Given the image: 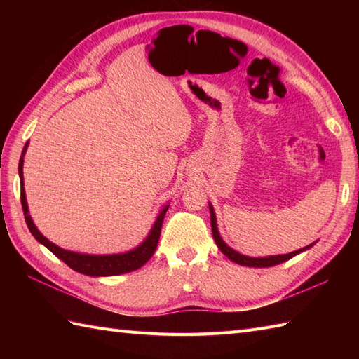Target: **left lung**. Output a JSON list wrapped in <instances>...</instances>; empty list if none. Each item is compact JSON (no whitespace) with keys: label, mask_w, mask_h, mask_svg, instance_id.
<instances>
[{"label":"left lung","mask_w":359,"mask_h":359,"mask_svg":"<svg viewBox=\"0 0 359 359\" xmlns=\"http://www.w3.org/2000/svg\"><path fill=\"white\" fill-rule=\"evenodd\" d=\"M210 215H211V231H212V238H215L216 245L219 247V250L222 251V253L230 259V261L239 264V265H245V266H259V269H262V266H273V265H278L288 261V259H292L293 256L302 253V251L309 250L310 247L315 245L313 243H310V245L299 248L296 251H292V253L288 255H278V256H266V257H250V256H243L238 251L233 250L231 247H228L226 243L224 242V239L220 238L219 230H217V222H216V215H215V210H212V205L210 203Z\"/></svg>","instance_id":"1"}]
</instances>
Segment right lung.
Returning a JSON list of instances; mask_svg holds the SVG:
<instances>
[{"label": "right lung", "instance_id": "add662e5", "mask_svg": "<svg viewBox=\"0 0 359 359\" xmlns=\"http://www.w3.org/2000/svg\"><path fill=\"white\" fill-rule=\"evenodd\" d=\"M27 144L29 143L25 144V149H22L20 165H18L20 184H21V207H22V211H25V219H26V224L29 226V231L32 233V236L38 242L43 243V245L48 250H50L58 259H62V261L67 266H71L72 270L79 271L81 274H86V276H117V274L139 270L140 266H143L149 261L151 256L154 255V251L157 248V243L160 239V231H162L163 217H165L170 205H165V207L160 210L156 222H154V225H152L151 231L148 234V238L144 239L139 247L131 250V251H126V253L83 255V253H75V251H67V250L60 248L58 245H55V243H52L49 239H46L44 236L38 231V228L35 226L32 217H30V215H29L26 193H25V184H22V162H25V152L27 149Z\"/></svg>", "mask_w": 359, "mask_h": 359}]
</instances>
